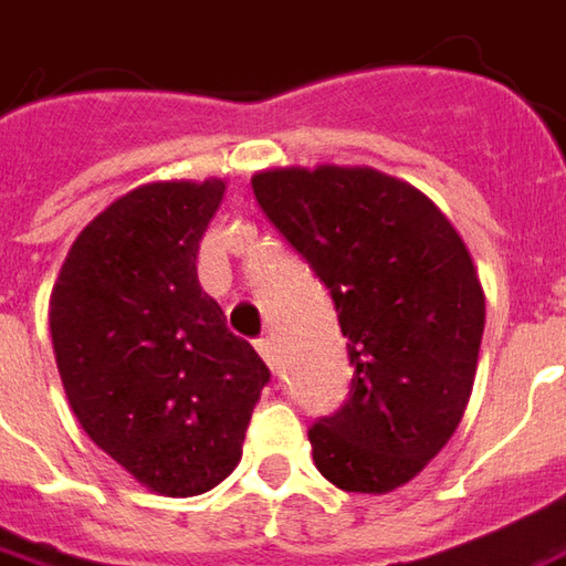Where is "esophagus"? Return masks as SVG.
<instances>
[{
    "instance_id": "1",
    "label": "esophagus",
    "mask_w": 566,
    "mask_h": 566,
    "mask_svg": "<svg viewBox=\"0 0 566 566\" xmlns=\"http://www.w3.org/2000/svg\"><path fill=\"white\" fill-rule=\"evenodd\" d=\"M254 346L256 352H260V358H263L270 367H275V358H279V355H275V343H272V337H260Z\"/></svg>"
}]
</instances>
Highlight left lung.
Here are the masks:
<instances>
[{"instance_id":"obj_1","label":"left lung","mask_w":566,"mask_h":566,"mask_svg":"<svg viewBox=\"0 0 566 566\" xmlns=\"http://www.w3.org/2000/svg\"><path fill=\"white\" fill-rule=\"evenodd\" d=\"M256 205L331 291L349 339V395L310 426L315 465L349 493L420 475L472 392L484 291L450 220L370 168L263 171Z\"/></svg>"}]
</instances>
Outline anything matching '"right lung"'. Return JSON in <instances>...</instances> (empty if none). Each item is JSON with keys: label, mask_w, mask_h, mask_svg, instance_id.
Listing matches in <instances>:
<instances>
[{"label": "right lung", "mask_w": 566, "mask_h": 566, "mask_svg": "<svg viewBox=\"0 0 566 566\" xmlns=\"http://www.w3.org/2000/svg\"><path fill=\"white\" fill-rule=\"evenodd\" d=\"M223 180L146 184L73 244L51 339L82 429L140 484L196 496L235 469L270 367L201 291L196 256Z\"/></svg>", "instance_id": "right-lung-1"}]
</instances>
